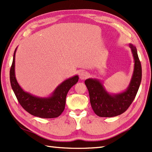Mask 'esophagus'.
Wrapping results in <instances>:
<instances>
[{
	"instance_id": "1",
	"label": "esophagus",
	"mask_w": 152,
	"mask_h": 152,
	"mask_svg": "<svg viewBox=\"0 0 152 152\" xmlns=\"http://www.w3.org/2000/svg\"><path fill=\"white\" fill-rule=\"evenodd\" d=\"M89 76V74L88 72H86V71H83V72H80V78L82 80H85L88 78Z\"/></svg>"
}]
</instances>
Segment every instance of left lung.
Here are the masks:
<instances>
[{
  "instance_id": "left-lung-1",
  "label": "left lung",
  "mask_w": 152,
  "mask_h": 152,
  "mask_svg": "<svg viewBox=\"0 0 152 152\" xmlns=\"http://www.w3.org/2000/svg\"><path fill=\"white\" fill-rule=\"evenodd\" d=\"M129 47L134 64L133 76L125 91L118 94H111L106 91L99 80L88 78L85 81L91 107L95 114L100 117L110 118L123 114L129 107L136 96L142 80V67L136 47L131 44H129Z\"/></svg>"
}]
</instances>
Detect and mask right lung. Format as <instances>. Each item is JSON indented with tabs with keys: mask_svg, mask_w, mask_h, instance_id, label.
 Returning a JSON list of instances; mask_svg holds the SVG:
<instances>
[{
	"mask_svg": "<svg viewBox=\"0 0 152 152\" xmlns=\"http://www.w3.org/2000/svg\"><path fill=\"white\" fill-rule=\"evenodd\" d=\"M13 57L12 64L10 71V79L12 88L21 106L31 115L41 118H57L63 112L65 106L66 96L72 87L78 81L76 75L64 80L58 86L51 95L48 97H39L25 91L15 78V56Z\"/></svg>",
	"mask_w": 152,
	"mask_h": 152,
	"instance_id": "add662e5",
	"label": "right lung"
}]
</instances>
